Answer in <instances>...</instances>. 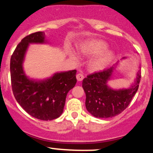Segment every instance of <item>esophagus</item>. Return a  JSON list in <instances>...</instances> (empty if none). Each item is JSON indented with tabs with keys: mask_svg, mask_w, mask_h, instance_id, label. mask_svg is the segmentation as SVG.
Here are the masks:
<instances>
[{
	"mask_svg": "<svg viewBox=\"0 0 153 153\" xmlns=\"http://www.w3.org/2000/svg\"><path fill=\"white\" fill-rule=\"evenodd\" d=\"M76 78H77V80H78V81H81V80H83L84 75L81 73H78V74H77Z\"/></svg>",
	"mask_w": 153,
	"mask_h": 153,
	"instance_id": "1",
	"label": "esophagus"
}]
</instances>
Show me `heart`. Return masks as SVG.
Listing matches in <instances>:
<instances>
[{"label":"heart","instance_id":"b5f03b06","mask_svg":"<svg viewBox=\"0 0 153 153\" xmlns=\"http://www.w3.org/2000/svg\"><path fill=\"white\" fill-rule=\"evenodd\" d=\"M106 48V44L103 42L93 41L82 45L80 48V51L82 54L88 56H94L101 53L91 61L90 65L91 69L94 71H99V70L103 69L112 59L113 54L111 52H102ZM72 56L75 59H77L76 55H75L74 54L72 53Z\"/></svg>","mask_w":153,"mask_h":153}]
</instances>
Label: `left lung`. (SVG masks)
<instances>
[{
	"label": "left lung",
	"mask_w": 153,
	"mask_h": 153,
	"mask_svg": "<svg viewBox=\"0 0 153 153\" xmlns=\"http://www.w3.org/2000/svg\"><path fill=\"white\" fill-rule=\"evenodd\" d=\"M113 69L111 67L95 72L82 80V88L86 95L85 106L88 111L97 118H109L122 113L127 108L138 90L140 72L130 88L114 91L107 86L106 81L111 75Z\"/></svg>",
	"instance_id": "8db88e82"
}]
</instances>
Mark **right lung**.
Returning <instances> with one entry per match:
<instances>
[{"label": "right lung", "mask_w": 153, "mask_h": 153, "mask_svg": "<svg viewBox=\"0 0 153 153\" xmlns=\"http://www.w3.org/2000/svg\"><path fill=\"white\" fill-rule=\"evenodd\" d=\"M45 34L32 33L23 38L12 54L10 80L13 96L20 106L40 120H53L62 114L66 96L77 82L76 70L56 73L42 82L29 80L23 71L22 62L29 43H42Z\"/></svg>", "instance_id": "right-lung-1"}]
</instances>
